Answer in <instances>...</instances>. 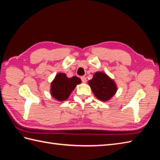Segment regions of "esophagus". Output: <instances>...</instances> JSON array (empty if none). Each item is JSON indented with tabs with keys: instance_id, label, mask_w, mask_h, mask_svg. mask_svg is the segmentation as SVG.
Returning a JSON list of instances; mask_svg holds the SVG:
<instances>
[{
	"instance_id": "34e87169",
	"label": "esophagus",
	"mask_w": 160,
	"mask_h": 160,
	"mask_svg": "<svg viewBox=\"0 0 160 160\" xmlns=\"http://www.w3.org/2000/svg\"><path fill=\"white\" fill-rule=\"evenodd\" d=\"M80 78H81V80H82V82L83 83H86L87 82V78H86L85 76H82Z\"/></svg>"
}]
</instances>
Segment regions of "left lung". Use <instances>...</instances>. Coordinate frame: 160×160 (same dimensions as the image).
<instances>
[{"mask_svg":"<svg viewBox=\"0 0 160 160\" xmlns=\"http://www.w3.org/2000/svg\"><path fill=\"white\" fill-rule=\"evenodd\" d=\"M89 84L98 100L107 101L113 97L117 91V86L114 81L106 73L96 72L89 81Z\"/></svg>","mask_w":160,"mask_h":160,"instance_id":"obj_1","label":"left lung"}]
</instances>
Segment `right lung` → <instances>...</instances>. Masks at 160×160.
I'll return each instance as SVG.
<instances>
[{
	"instance_id": "obj_1",
	"label": "right lung",
	"mask_w": 160,
	"mask_h": 160,
	"mask_svg": "<svg viewBox=\"0 0 160 160\" xmlns=\"http://www.w3.org/2000/svg\"><path fill=\"white\" fill-rule=\"evenodd\" d=\"M81 80L76 76L67 78L65 73H58L51 84V94L58 101L66 100Z\"/></svg>"
}]
</instances>
